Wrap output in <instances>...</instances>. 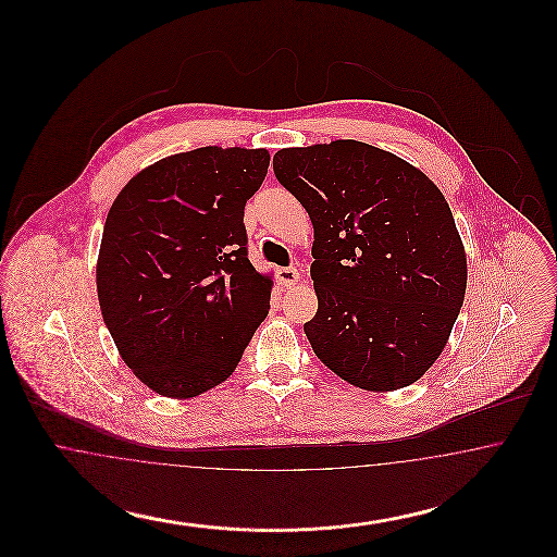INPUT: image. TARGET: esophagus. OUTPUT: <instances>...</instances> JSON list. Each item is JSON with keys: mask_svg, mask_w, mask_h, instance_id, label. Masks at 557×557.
<instances>
[{"mask_svg": "<svg viewBox=\"0 0 557 557\" xmlns=\"http://www.w3.org/2000/svg\"><path fill=\"white\" fill-rule=\"evenodd\" d=\"M277 280H280L282 286L292 288V286H296L300 282V273L296 269H292V267H282V269H277Z\"/></svg>", "mask_w": 557, "mask_h": 557, "instance_id": "1", "label": "esophagus"}]
</instances>
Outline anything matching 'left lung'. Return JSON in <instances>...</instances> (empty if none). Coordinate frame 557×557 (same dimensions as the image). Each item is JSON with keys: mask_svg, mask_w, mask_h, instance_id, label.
Wrapping results in <instances>:
<instances>
[{"mask_svg": "<svg viewBox=\"0 0 557 557\" xmlns=\"http://www.w3.org/2000/svg\"><path fill=\"white\" fill-rule=\"evenodd\" d=\"M273 171L313 223L318 313L305 334L315 355L373 393L420 380L447 346L468 284L443 191L407 160L355 139L282 148Z\"/></svg>", "mask_w": 557, "mask_h": 557, "instance_id": "obj_1", "label": "left lung"}]
</instances>
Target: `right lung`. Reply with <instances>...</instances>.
Segmentation results:
<instances>
[{
  "label": "right lung",
  "instance_id": "add662e5",
  "mask_svg": "<svg viewBox=\"0 0 557 557\" xmlns=\"http://www.w3.org/2000/svg\"><path fill=\"white\" fill-rule=\"evenodd\" d=\"M269 159L239 146L171 154L133 175L108 211L102 318L127 368L162 397L225 382L269 313L273 280L248 261L244 227Z\"/></svg>",
  "mask_w": 557,
  "mask_h": 557
}]
</instances>
